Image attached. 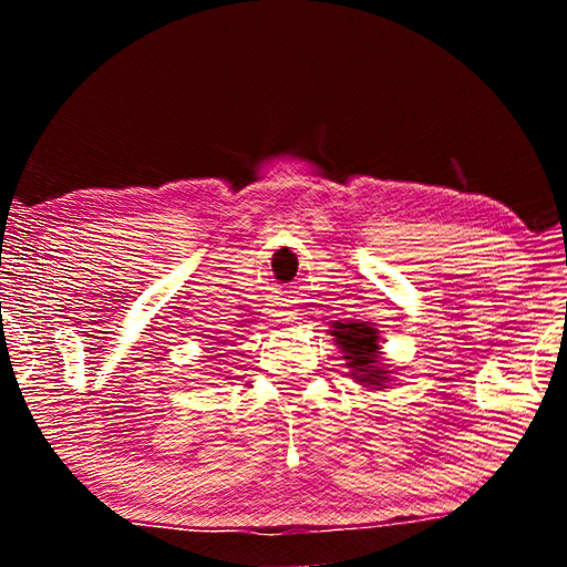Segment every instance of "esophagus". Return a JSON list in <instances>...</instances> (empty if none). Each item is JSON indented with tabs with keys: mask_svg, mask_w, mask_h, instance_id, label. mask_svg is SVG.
<instances>
[{
	"mask_svg": "<svg viewBox=\"0 0 567 567\" xmlns=\"http://www.w3.org/2000/svg\"><path fill=\"white\" fill-rule=\"evenodd\" d=\"M272 318H275V322L277 324H287V322H292L295 318H292V312H285V310H275L272 312Z\"/></svg>",
	"mask_w": 567,
	"mask_h": 567,
	"instance_id": "1",
	"label": "esophagus"
}]
</instances>
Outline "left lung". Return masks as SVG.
<instances>
[{
  "instance_id": "obj_1",
  "label": "left lung",
  "mask_w": 567,
  "mask_h": 567,
  "mask_svg": "<svg viewBox=\"0 0 567 567\" xmlns=\"http://www.w3.org/2000/svg\"><path fill=\"white\" fill-rule=\"evenodd\" d=\"M330 334L342 348L354 380L378 390L385 385L390 370L380 364V334L370 322H334Z\"/></svg>"
}]
</instances>
